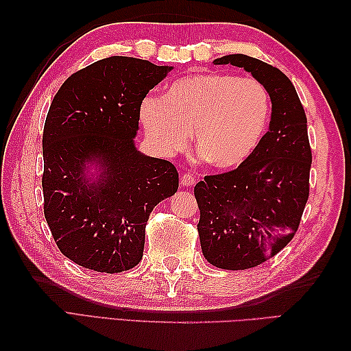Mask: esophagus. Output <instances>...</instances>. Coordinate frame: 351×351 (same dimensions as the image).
Masks as SVG:
<instances>
[{"label": "esophagus", "instance_id": "obj_1", "mask_svg": "<svg viewBox=\"0 0 351 351\" xmlns=\"http://www.w3.org/2000/svg\"><path fill=\"white\" fill-rule=\"evenodd\" d=\"M195 182H196V178L193 176L191 173H184L181 176V184L184 185V187H191V185Z\"/></svg>", "mask_w": 351, "mask_h": 351}]
</instances>
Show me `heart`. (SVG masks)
Segmentation results:
<instances>
[{"mask_svg":"<svg viewBox=\"0 0 351 351\" xmlns=\"http://www.w3.org/2000/svg\"><path fill=\"white\" fill-rule=\"evenodd\" d=\"M147 136L162 154L181 151L195 130L199 158L230 169L253 152L270 119V96L255 78L202 73L176 80L140 110Z\"/></svg>","mask_w":351,"mask_h":351,"instance_id":"b5f03b06","label":"heart"}]
</instances>
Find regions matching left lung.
I'll return each instance as SVG.
<instances>
[{
  "mask_svg": "<svg viewBox=\"0 0 351 351\" xmlns=\"http://www.w3.org/2000/svg\"><path fill=\"white\" fill-rule=\"evenodd\" d=\"M214 64L244 68L271 99L270 128L234 170L196 184L200 245L208 263L245 270L273 258L293 240L309 197L312 151L308 121L289 78L244 54Z\"/></svg>",
  "mask_w": 351,
  "mask_h": 351,
  "instance_id": "left-lung-1",
  "label": "left lung"
}]
</instances>
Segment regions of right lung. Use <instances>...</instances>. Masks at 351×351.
<instances>
[{"instance_id": "add662e5", "label": "right lung", "mask_w": 351, "mask_h": 351, "mask_svg": "<svg viewBox=\"0 0 351 351\" xmlns=\"http://www.w3.org/2000/svg\"><path fill=\"white\" fill-rule=\"evenodd\" d=\"M170 71L140 58H102L72 73L51 102L42 138L43 213L57 247L81 267H136L149 215L178 190L173 164L134 146L141 102ZM88 160L104 169L90 186L82 173Z\"/></svg>"}]
</instances>
